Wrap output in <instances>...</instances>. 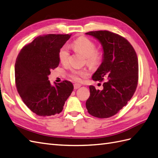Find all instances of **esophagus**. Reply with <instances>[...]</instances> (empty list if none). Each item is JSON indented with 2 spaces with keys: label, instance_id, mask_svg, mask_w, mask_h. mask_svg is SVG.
Masks as SVG:
<instances>
[{
  "label": "esophagus",
  "instance_id": "1",
  "mask_svg": "<svg viewBox=\"0 0 158 158\" xmlns=\"http://www.w3.org/2000/svg\"><path fill=\"white\" fill-rule=\"evenodd\" d=\"M81 86L80 85V84H77V83H75V84H74V88L75 89H79V88Z\"/></svg>",
  "mask_w": 158,
  "mask_h": 158
}]
</instances>
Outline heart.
<instances>
[{
	"instance_id": "heart-1",
	"label": "heart",
	"mask_w": 158,
	"mask_h": 158,
	"mask_svg": "<svg viewBox=\"0 0 158 158\" xmlns=\"http://www.w3.org/2000/svg\"><path fill=\"white\" fill-rule=\"evenodd\" d=\"M71 46L75 52L85 57L86 64L91 69H96L103 60L104 54L102 51L96 48V43L85 36H81L74 40ZM58 59L62 64H67L70 52L67 46H62L58 51ZM87 73L84 71L73 70L70 74L71 78L75 81H80L82 77H85Z\"/></svg>"
}]
</instances>
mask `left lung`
Wrapping results in <instances>:
<instances>
[{"instance_id":"1","label":"left lung","mask_w":158,"mask_h":158,"mask_svg":"<svg viewBox=\"0 0 158 158\" xmlns=\"http://www.w3.org/2000/svg\"><path fill=\"white\" fill-rule=\"evenodd\" d=\"M102 44L104 58L92 76L103 83L104 89L90 85V96L86 101L87 112L100 118H109L125 106L136 91L139 79V64L136 52L127 39L109 31L86 33Z\"/></svg>"}]
</instances>
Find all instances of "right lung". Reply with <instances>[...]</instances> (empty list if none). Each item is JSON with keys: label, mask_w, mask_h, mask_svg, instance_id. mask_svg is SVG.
I'll return each mask as SVG.
<instances>
[{"label": "right lung", "mask_w": 158, "mask_h": 158, "mask_svg": "<svg viewBox=\"0 0 158 158\" xmlns=\"http://www.w3.org/2000/svg\"><path fill=\"white\" fill-rule=\"evenodd\" d=\"M71 34L40 35L24 46L15 66V85L22 100L35 114L53 116L62 112L73 90L65 80L51 85L48 76L59 64L58 51Z\"/></svg>", "instance_id": "add662e5"}]
</instances>
